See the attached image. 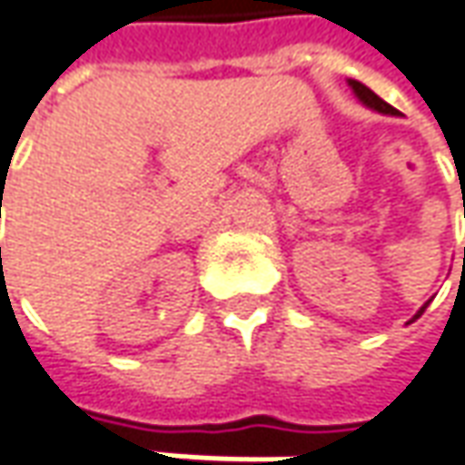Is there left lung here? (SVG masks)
<instances>
[{
	"label": "left lung",
	"instance_id": "obj_1",
	"mask_svg": "<svg viewBox=\"0 0 465 465\" xmlns=\"http://www.w3.org/2000/svg\"><path fill=\"white\" fill-rule=\"evenodd\" d=\"M347 84H350V89H352V94L358 97V103L365 104L368 110H376V113H381V115H393V118L399 115V110H396V107H391L389 103H383V100L378 97L376 92H373V89L365 87V84H362V82H358V79H347ZM430 303H432V298H430V301H424L422 309H420V312L411 316V322H414V319H420V316L424 313V309H427Z\"/></svg>",
	"mask_w": 465,
	"mask_h": 465
}]
</instances>
